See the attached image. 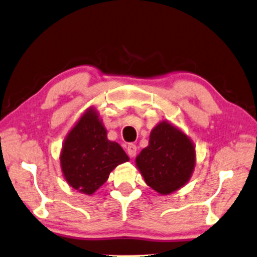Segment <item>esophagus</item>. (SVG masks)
I'll return each instance as SVG.
<instances>
[{"mask_svg": "<svg viewBox=\"0 0 257 257\" xmlns=\"http://www.w3.org/2000/svg\"><path fill=\"white\" fill-rule=\"evenodd\" d=\"M136 151H137V148H136L135 144H133V143L128 144L127 153H128V156L130 157V158H134V157L136 156Z\"/></svg>", "mask_w": 257, "mask_h": 257, "instance_id": "esophagus-1", "label": "esophagus"}]
</instances>
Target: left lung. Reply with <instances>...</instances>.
I'll use <instances>...</instances> for the list:
<instances>
[{"label":"left lung","mask_w":257,"mask_h":257,"mask_svg":"<svg viewBox=\"0 0 257 257\" xmlns=\"http://www.w3.org/2000/svg\"><path fill=\"white\" fill-rule=\"evenodd\" d=\"M196 164L194 143L182 130L162 121L151 130L149 145L136 157V166L149 187L170 195L186 185Z\"/></svg>","instance_id":"1"}]
</instances>
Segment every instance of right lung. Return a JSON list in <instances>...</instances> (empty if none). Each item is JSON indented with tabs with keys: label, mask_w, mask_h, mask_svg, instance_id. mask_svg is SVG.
I'll return each instance as SVG.
<instances>
[{
	"label": "right lung",
	"mask_w": 257,
	"mask_h": 257,
	"mask_svg": "<svg viewBox=\"0 0 257 257\" xmlns=\"http://www.w3.org/2000/svg\"><path fill=\"white\" fill-rule=\"evenodd\" d=\"M129 157L107 130L95 108L90 107L68 133L60 155L61 170L69 186L92 195L107 181L109 173Z\"/></svg>",
	"instance_id": "add662e5"
}]
</instances>
